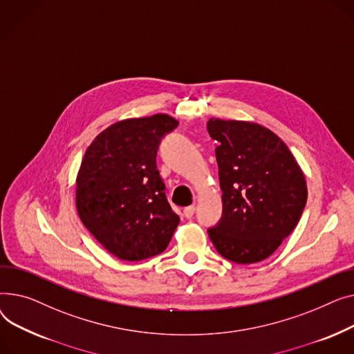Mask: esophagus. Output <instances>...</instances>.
<instances>
[{
    "label": "esophagus",
    "mask_w": 354,
    "mask_h": 354,
    "mask_svg": "<svg viewBox=\"0 0 354 354\" xmlns=\"http://www.w3.org/2000/svg\"><path fill=\"white\" fill-rule=\"evenodd\" d=\"M194 212H196V207L194 205H189V207H185V209L183 210V214H184L185 218H192Z\"/></svg>",
    "instance_id": "obj_1"
}]
</instances>
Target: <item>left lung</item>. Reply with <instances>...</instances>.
<instances>
[{
  "label": "left lung",
  "instance_id": "obj_1",
  "mask_svg": "<svg viewBox=\"0 0 354 354\" xmlns=\"http://www.w3.org/2000/svg\"><path fill=\"white\" fill-rule=\"evenodd\" d=\"M207 130L220 142L216 157L223 192V217L209 236L227 260H266L301 217L304 173L284 141L257 122L210 118Z\"/></svg>",
  "mask_w": 354,
  "mask_h": 354
}]
</instances>
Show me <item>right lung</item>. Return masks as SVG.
Listing matches in <instances>:
<instances>
[{
    "label": "right lung",
    "mask_w": 354,
    "mask_h": 354,
    "mask_svg": "<svg viewBox=\"0 0 354 354\" xmlns=\"http://www.w3.org/2000/svg\"><path fill=\"white\" fill-rule=\"evenodd\" d=\"M177 124L169 114L117 121L82 157L75 178L77 213L98 243L121 260L160 254L178 225L156 165L161 137Z\"/></svg>",
    "instance_id": "right-lung-1"
}]
</instances>
